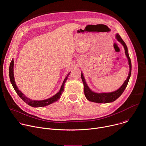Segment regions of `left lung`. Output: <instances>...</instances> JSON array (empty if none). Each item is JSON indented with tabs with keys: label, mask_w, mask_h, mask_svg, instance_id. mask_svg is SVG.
Here are the masks:
<instances>
[{
	"label": "left lung",
	"mask_w": 146,
	"mask_h": 146,
	"mask_svg": "<svg viewBox=\"0 0 146 146\" xmlns=\"http://www.w3.org/2000/svg\"><path fill=\"white\" fill-rule=\"evenodd\" d=\"M115 37L117 40L120 42L122 46L124 47L125 49V55L128 59V63L129 65V73L128 74V76L127 78V80L124 81L123 84L122 85V86L118 89L117 91L112 92H109V93H95L93 91H92L88 86H87L86 80L84 77V76H83L82 73H81V79L83 82V84H84V94L86 97V98L93 102L95 103H110L112 102H114L115 100L117 98H118L123 93L125 89L126 88L128 83L129 80V78L131 77V70H132V65H131V59L129 58V54H128V48L126 45V44L125 43L121 36H119V34H117L115 36Z\"/></svg>",
	"instance_id": "1"
}]
</instances>
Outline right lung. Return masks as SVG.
Here are the masks:
<instances>
[{
    "mask_svg": "<svg viewBox=\"0 0 146 146\" xmlns=\"http://www.w3.org/2000/svg\"><path fill=\"white\" fill-rule=\"evenodd\" d=\"M14 60L13 58L11 62L10 65V67H9V76H10V80L11 81V84L14 88V89L15 90V92H17V94L18 95V96L21 98L26 103H27L28 105L34 107V108H41V107H44L47 105H50V104L56 102L58 100H59L60 98V96L62 95V93L63 92L64 90V85L65 84V82L66 81V80L68 79V76H69L70 73H69L67 74V76L65 77V80H64L63 83H62V85L61 86V88L60 89V90L59 91V92L56 94L55 95H54L53 96L51 97L50 98L47 99L46 100H31L29 98H27L24 94H23L21 91H19V90H18V87H17L16 84H15V82L14 80Z\"/></svg>",
    "mask_w": 146,
    "mask_h": 146,
    "instance_id": "right-lung-1",
    "label": "right lung"
}]
</instances>
